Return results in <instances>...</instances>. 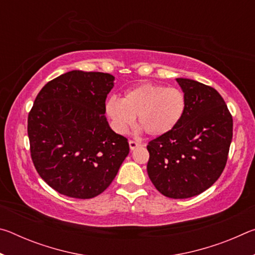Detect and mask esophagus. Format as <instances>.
<instances>
[{"mask_svg": "<svg viewBox=\"0 0 255 255\" xmlns=\"http://www.w3.org/2000/svg\"><path fill=\"white\" fill-rule=\"evenodd\" d=\"M141 144L139 143V141H136V140H129V147H130L131 150L135 149L136 147H138V146H140Z\"/></svg>", "mask_w": 255, "mask_h": 255, "instance_id": "1", "label": "esophagus"}]
</instances>
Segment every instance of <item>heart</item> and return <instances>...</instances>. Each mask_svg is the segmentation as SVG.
<instances>
[{
  "label": "heart",
  "instance_id": "1",
  "mask_svg": "<svg viewBox=\"0 0 255 255\" xmlns=\"http://www.w3.org/2000/svg\"><path fill=\"white\" fill-rule=\"evenodd\" d=\"M187 97L179 88L141 83L127 90L122 99L110 97L105 106L107 117L118 133H126L138 117L140 128L150 136L170 132L183 119Z\"/></svg>",
  "mask_w": 255,
  "mask_h": 255
}]
</instances>
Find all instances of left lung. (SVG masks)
<instances>
[{"label":"left lung","instance_id":"obj_1","mask_svg":"<svg viewBox=\"0 0 255 255\" xmlns=\"http://www.w3.org/2000/svg\"><path fill=\"white\" fill-rule=\"evenodd\" d=\"M187 110L173 130L147 145V173L165 197L184 199L210 188L225 169L233 138V118L214 88L176 79Z\"/></svg>","mask_w":255,"mask_h":255}]
</instances>
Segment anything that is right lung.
I'll list each match as a JSON object with an SVG mask.
<instances>
[{
  "label": "right lung",
  "instance_id": "obj_1",
  "mask_svg": "<svg viewBox=\"0 0 255 255\" xmlns=\"http://www.w3.org/2000/svg\"><path fill=\"white\" fill-rule=\"evenodd\" d=\"M114 81L108 73L67 72L40 90L29 112L33 165L64 196L100 195L129 153L127 138L112 130L105 117Z\"/></svg>",
  "mask_w": 255,
  "mask_h": 255
}]
</instances>
